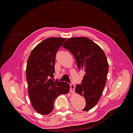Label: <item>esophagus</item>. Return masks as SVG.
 <instances>
[{
  "label": "esophagus",
  "mask_w": 133,
  "mask_h": 133,
  "mask_svg": "<svg viewBox=\"0 0 133 133\" xmlns=\"http://www.w3.org/2000/svg\"><path fill=\"white\" fill-rule=\"evenodd\" d=\"M75 85H74V84L73 83H71L70 84V92H71V93H73V92H74V91H75Z\"/></svg>",
  "instance_id": "obj_1"
}]
</instances>
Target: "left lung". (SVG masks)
Returning <instances> with one entry per match:
<instances>
[{
	"instance_id": "left-lung-1",
	"label": "left lung",
	"mask_w": 133,
	"mask_h": 133,
	"mask_svg": "<svg viewBox=\"0 0 133 133\" xmlns=\"http://www.w3.org/2000/svg\"><path fill=\"white\" fill-rule=\"evenodd\" d=\"M62 46L73 55L78 69L85 71L75 92L85 99L83 110H89L98 102L105 85L109 68L106 55L101 48L87 38H69Z\"/></svg>"
}]
</instances>
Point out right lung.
<instances>
[{"label":"right lung","instance_id":"1","mask_svg":"<svg viewBox=\"0 0 133 133\" xmlns=\"http://www.w3.org/2000/svg\"><path fill=\"white\" fill-rule=\"evenodd\" d=\"M65 38L45 39L31 51L28 59L26 76L28 94L33 108L42 115L50 114L54 102L60 94L69 91V84L54 81L56 54Z\"/></svg>","mask_w":133,"mask_h":133}]
</instances>
